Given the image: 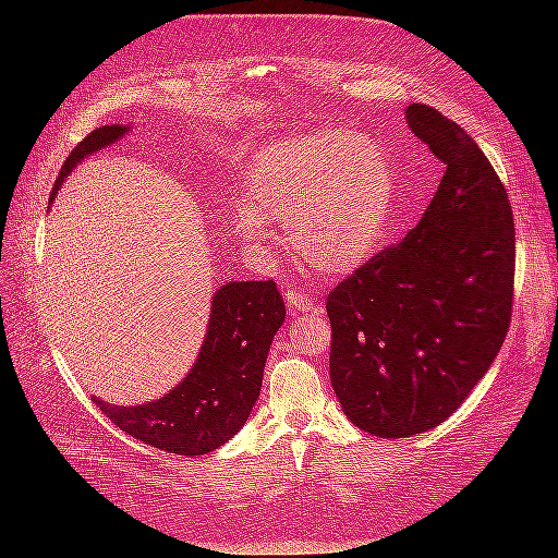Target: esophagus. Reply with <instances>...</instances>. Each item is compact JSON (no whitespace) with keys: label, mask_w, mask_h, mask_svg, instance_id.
Masks as SVG:
<instances>
[{"label":"esophagus","mask_w":558,"mask_h":558,"mask_svg":"<svg viewBox=\"0 0 558 558\" xmlns=\"http://www.w3.org/2000/svg\"><path fill=\"white\" fill-rule=\"evenodd\" d=\"M286 305H289L291 314H320V312H324L320 300L310 298L305 291H289V293H286Z\"/></svg>","instance_id":"esophagus-1"}]
</instances>
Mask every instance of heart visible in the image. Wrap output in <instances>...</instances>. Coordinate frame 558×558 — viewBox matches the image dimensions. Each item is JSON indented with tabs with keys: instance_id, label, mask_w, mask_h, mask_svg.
<instances>
[{
	"instance_id": "obj_1",
	"label": "heart",
	"mask_w": 558,
	"mask_h": 558,
	"mask_svg": "<svg viewBox=\"0 0 558 558\" xmlns=\"http://www.w3.org/2000/svg\"><path fill=\"white\" fill-rule=\"evenodd\" d=\"M396 181L367 134L320 130L260 148L234 205V228L263 248L269 226L291 228L293 256L328 277H349L375 256L393 211Z\"/></svg>"
}]
</instances>
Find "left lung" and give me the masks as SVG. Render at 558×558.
Instances as JSON below:
<instances>
[{
    "instance_id": "8db88e82",
    "label": "left lung",
    "mask_w": 558,
    "mask_h": 558,
    "mask_svg": "<svg viewBox=\"0 0 558 558\" xmlns=\"http://www.w3.org/2000/svg\"><path fill=\"white\" fill-rule=\"evenodd\" d=\"M404 121L445 162L428 209L398 246L328 295L330 381L351 424L377 437L440 426L486 375L512 314L514 221L470 134L426 105Z\"/></svg>"
}]
</instances>
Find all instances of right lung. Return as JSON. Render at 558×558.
Listing matches in <instances>:
<instances>
[{"label": "right lung", "instance_id": "1", "mask_svg": "<svg viewBox=\"0 0 558 558\" xmlns=\"http://www.w3.org/2000/svg\"><path fill=\"white\" fill-rule=\"evenodd\" d=\"M130 125H102L64 160L50 193L76 165L121 142ZM286 318L277 283L228 281L211 298V314L195 363L170 393L142 404H111L93 398L113 424L150 447L179 456L209 453L238 435L260 396L269 347Z\"/></svg>", "mask_w": 558, "mask_h": 558}]
</instances>
